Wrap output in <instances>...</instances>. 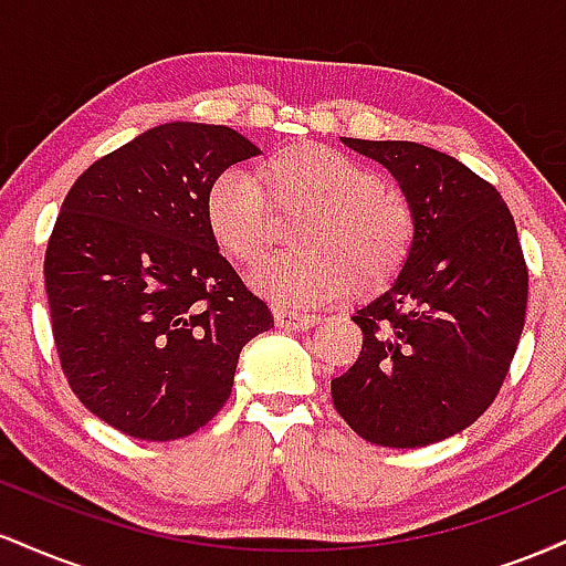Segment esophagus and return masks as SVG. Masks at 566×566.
Listing matches in <instances>:
<instances>
[{
	"mask_svg": "<svg viewBox=\"0 0 566 566\" xmlns=\"http://www.w3.org/2000/svg\"><path fill=\"white\" fill-rule=\"evenodd\" d=\"M274 319L279 327H284V329H308V327H314L316 316L297 314V311H290V308H274Z\"/></svg>",
	"mask_w": 566,
	"mask_h": 566,
	"instance_id": "34e87169",
	"label": "esophagus"
}]
</instances>
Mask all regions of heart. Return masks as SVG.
Segmentation results:
<instances>
[{
	"mask_svg": "<svg viewBox=\"0 0 566 566\" xmlns=\"http://www.w3.org/2000/svg\"><path fill=\"white\" fill-rule=\"evenodd\" d=\"M260 186L244 170H223L205 193L212 242L231 263L250 265L265 247L269 198L308 207L295 244L303 250L271 255L250 274L252 290L303 308L340 295L380 290L399 274L415 242L412 207L365 161L319 143H301L261 161Z\"/></svg>",
	"mask_w": 566,
	"mask_h": 566,
	"instance_id": "1",
	"label": "heart"
}]
</instances>
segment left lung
Masks as SVG:
<instances>
[{"instance_id":"1","label":"left lung","mask_w":566,"mask_h":566,"mask_svg":"<svg viewBox=\"0 0 566 566\" xmlns=\"http://www.w3.org/2000/svg\"><path fill=\"white\" fill-rule=\"evenodd\" d=\"M399 180L415 242L391 287L361 305V350L333 405L361 439L426 447L495 401L527 314V263L497 188L412 140L343 138Z\"/></svg>"}]
</instances>
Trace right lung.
Listing matches in <instances>:
<instances>
[{"label": "right lung", "mask_w": 566, "mask_h": 566, "mask_svg": "<svg viewBox=\"0 0 566 566\" xmlns=\"http://www.w3.org/2000/svg\"><path fill=\"white\" fill-rule=\"evenodd\" d=\"M258 146L167 122L90 165L44 255L63 375L90 412L146 441L184 439L231 396L239 354L274 327L205 220L212 178Z\"/></svg>", "instance_id": "right-lung-1"}]
</instances>
